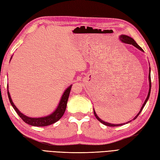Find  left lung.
Returning a JSON list of instances; mask_svg holds the SVG:
<instances>
[{"instance_id":"left-lung-1","label":"left lung","mask_w":160,"mask_h":160,"mask_svg":"<svg viewBox=\"0 0 160 160\" xmlns=\"http://www.w3.org/2000/svg\"><path fill=\"white\" fill-rule=\"evenodd\" d=\"M119 40H120V41L122 42H123V43H126V44H129V45H133L134 47H136V48H138V49H140V51H142V52H144V50L142 49L141 47L139 46L138 44H137V42L135 41V40L132 39V38H131L130 36H126V35H120V36H119ZM148 81H149V90H148V96H147V98H146V100H145V101H144V104H143V105H142V107H141V108H140V111H139V113L136 115V116H135L133 119H132V120H135V119H136L137 118H138V116L139 115H140V113H141V111H142V109H143V108L144 107V106H145V104H146V103L147 102V101H148V98H149V96H150V93H151V68L149 67V73H148ZM93 113H94V115H95V116H96V118L98 119V121H100L101 123H102L103 124H104V125H106V126H108V127H119V126H122V125H124V124H125L124 123H123V124H111V123H108V122H104V121H103L102 120H101V119L98 116V115L96 114V111H95V110H94V108H93ZM132 120H130V121H128V122H127V123L126 124H127V123H129V122H131Z\"/></svg>"}]
</instances>
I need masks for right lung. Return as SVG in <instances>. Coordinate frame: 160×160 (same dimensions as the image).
<instances>
[{
	"mask_svg": "<svg viewBox=\"0 0 160 160\" xmlns=\"http://www.w3.org/2000/svg\"><path fill=\"white\" fill-rule=\"evenodd\" d=\"M12 58V56L11 57V58H10V60H11ZM71 86H72V84L70 85L69 87H68L67 88V89L64 91L62 96L61 97V99L59 102V104L58 105L56 110L54 111L52 114L47 115V116H45V117H41V118H30L22 113L17 108V107L15 106L14 104H13V102H12V100L11 98V96H10V94L8 90V94L9 102L10 103H11L12 106L13 107V108H14V110L16 111V113H18L20 118H21L22 120L25 122V123L32 126H34V127H46V126L51 125L53 123H55V122H56L57 121H58L64 115V111L66 110L68 98H69V96Z\"/></svg>",
	"mask_w": 160,
	"mask_h": 160,
	"instance_id": "right-lung-1",
	"label": "right lung"
}]
</instances>
